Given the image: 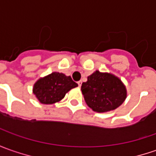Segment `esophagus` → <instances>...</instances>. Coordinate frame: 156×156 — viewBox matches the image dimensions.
<instances>
[{"label":"esophagus","instance_id":"1","mask_svg":"<svg viewBox=\"0 0 156 156\" xmlns=\"http://www.w3.org/2000/svg\"><path fill=\"white\" fill-rule=\"evenodd\" d=\"M78 87H80V86H81V84H82V81H81V80H80V81H78Z\"/></svg>","mask_w":156,"mask_h":156}]
</instances>
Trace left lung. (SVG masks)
<instances>
[{"instance_id": "left-lung-1", "label": "left lung", "mask_w": 156, "mask_h": 156, "mask_svg": "<svg viewBox=\"0 0 156 156\" xmlns=\"http://www.w3.org/2000/svg\"><path fill=\"white\" fill-rule=\"evenodd\" d=\"M81 90L90 108L97 112L116 109L126 98V88L121 80L112 74L96 71L83 82Z\"/></svg>"}]
</instances>
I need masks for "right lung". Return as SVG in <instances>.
<instances>
[{
  "label": "right lung",
  "instance_id": "right-lung-1",
  "mask_svg": "<svg viewBox=\"0 0 156 156\" xmlns=\"http://www.w3.org/2000/svg\"><path fill=\"white\" fill-rule=\"evenodd\" d=\"M78 84L70 76L59 73H52L45 78L39 79L34 86V93L39 101L45 105L58 102L71 89Z\"/></svg>",
  "mask_w": 156,
  "mask_h": 156
}]
</instances>
